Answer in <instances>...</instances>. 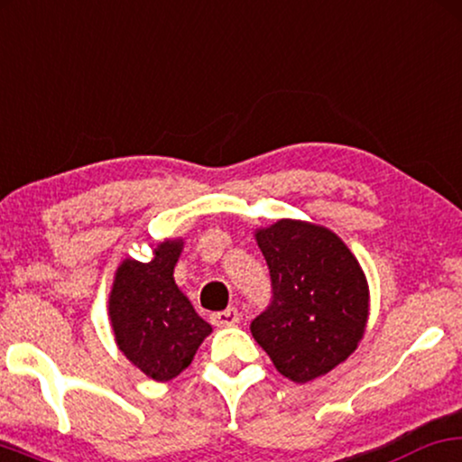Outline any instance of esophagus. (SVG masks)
<instances>
[{
	"label": "esophagus",
	"instance_id": "esophagus-1",
	"mask_svg": "<svg viewBox=\"0 0 462 462\" xmlns=\"http://www.w3.org/2000/svg\"><path fill=\"white\" fill-rule=\"evenodd\" d=\"M209 320H212V325H217V327H233L239 322V311H237V308H226L223 311H214V314L209 316Z\"/></svg>",
	"mask_w": 462,
	"mask_h": 462
}]
</instances>
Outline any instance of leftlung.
Segmentation results:
<instances>
[{"label":"left lung","instance_id":"obj_1","mask_svg":"<svg viewBox=\"0 0 462 462\" xmlns=\"http://www.w3.org/2000/svg\"><path fill=\"white\" fill-rule=\"evenodd\" d=\"M256 242L272 301L250 331L280 374L305 384L356 350L369 314L367 280L348 245L325 226L278 220Z\"/></svg>","mask_w":462,"mask_h":462}]
</instances>
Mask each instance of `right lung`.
Wrapping results in <instances>:
<instances>
[{"instance_id":"obj_1","label":"right lung","mask_w":462,"mask_h":462,"mask_svg":"<svg viewBox=\"0 0 462 462\" xmlns=\"http://www.w3.org/2000/svg\"><path fill=\"white\" fill-rule=\"evenodd\" d=\"M182 242L157 245L151 263L127 259L110 295V319L125 356L157 382L182 374L212 327L173 282Z\"/></svg>"}]
</instances>
